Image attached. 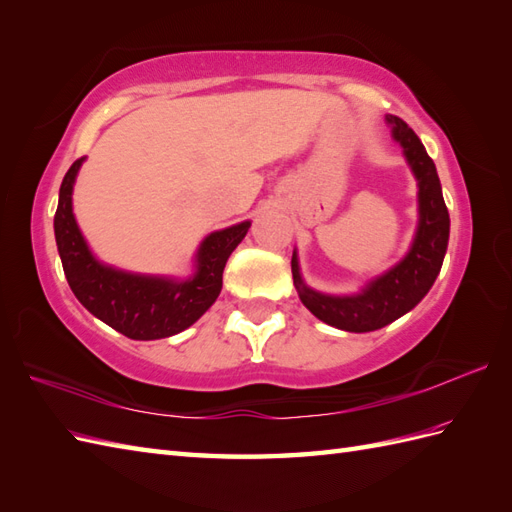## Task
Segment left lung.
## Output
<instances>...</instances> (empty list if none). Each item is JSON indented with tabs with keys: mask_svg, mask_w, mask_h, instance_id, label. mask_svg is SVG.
<instances>
[{
	"mask_svg": "<svg viewBox=\"0 0 512 512\" xmlns=\"http://www.w3.org/2000/svg\"><path fill=\"white\" fill-rule=\"evenodd\" d=\"M391 136L402 147L418 180V228L409 253L387 273L372 279L356 295H323L306 286L297 250L292 253V279L299 299L314 317L345 332H374L416 308L440 275L449 244V211L442 198L436 165L416 132L398 116H385Z\"/></svg>",
	"mask_w": 512,
	"mask_h": 512,
	"instance_id": "8db88e82",
	"label": "left lung"
}]
</instances>
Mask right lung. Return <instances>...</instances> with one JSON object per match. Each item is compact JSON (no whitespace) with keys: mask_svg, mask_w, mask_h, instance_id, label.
<instances>
[{"mask_svg":"<svg viewBox=\"0 0 512 512\" xmlns=\"http://www.w3.org/2000/svg\"><path fill=\"white\" fill-rule=\"evenodd\" d=\"M83 160H74L65 173L54 213V237L74 297L127 339L154 341L187 330L220 295L224 266L246 237L250 222L206 235L189 279L136 275L105 266L92 255L72 213V189Z\"/></svg>","mask_w":512,"mask_h":512,"instance_id":"1","label":"right lung"}]
</instances>
